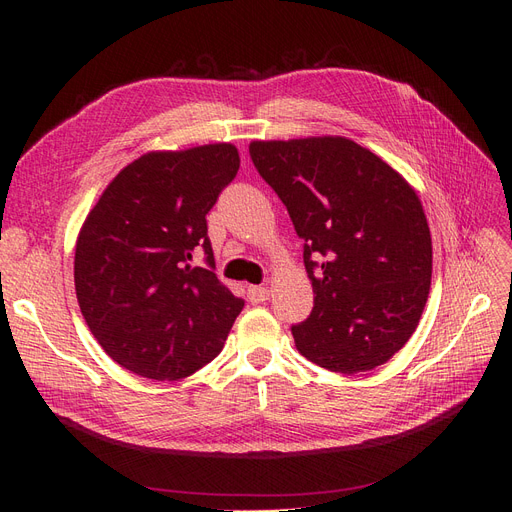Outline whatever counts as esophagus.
Here are the masks:
<instances>
[{
	"mask_svg": "<svg viewBox=\"0 0 512 512\" xmlns=\"http://www.w3.org/2000/svg\"><path fill=\"white\" fill-rule=\"evenodd\" d=\"M247 297H250L252 303H265L269 299V288L250 286V288H247Z\"/></svg>",
	"mask_w": 512,
	"mask_h": 512,
	"instance_id": "34e87169",
	"label": "esophagus"
}]
</instances>
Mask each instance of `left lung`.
Instances as JSON below:
<instances>
[{
    "label": "left lung",
    "instance_id": "1",
    "mask_svg": "<svg viewBox=\"0 0 512 512\" xmlns=\"http://www.w3.org/2000/svg\"><path fill=\"white\" fill-rule=\"evenodd\" d=\"M250 156L303 243L314 309L292 324L312 363L356 374L404 348L431 286V235L408 181L342 136L254 141Z\"/></svg>",
    "mask_w": 512,
    "mask_h": 512
}]
</instances>
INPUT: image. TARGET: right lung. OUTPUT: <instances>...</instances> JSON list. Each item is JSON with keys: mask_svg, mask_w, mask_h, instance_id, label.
Instances as JSON below:
<instances>
[{"mask_svg": "<svg viewBox=\"0 0 512 512\" xmlns=\"http://www.w3.org/2000/svg\"><path fill=\"white\" fill-rule=\"evenodd\" d=\"M239 162L228 143L153 151L89 211L76 241V299L98 344L132 374L181 380L222 352L245 301L213 273L207 213ZM198 249L205 268L189 265Z\"/></svg>", "mask_w": 512, "mask_h": 512, "instance_id": "add662e5", "label": "right lung"}]
</instances>
